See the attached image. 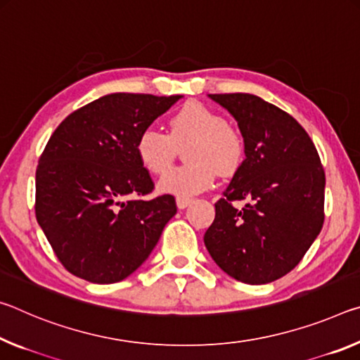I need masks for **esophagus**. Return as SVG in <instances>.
I'll list each match as a JSON object with an SVG mask.
<instances>
[{
	"label": "esophagus",
	"instance_id": "34e87169",
	"mask_svg": "<svg viewBox=\"0 0 360 360\" xmlns=\"http://www.w3.org/2000/svg\"><path fill=\"white\" fill-rule=\"evenodd\" d=\"M190 204H191L190 198H176V207L179 209H186Z\"/></svg>",
	"mask_w": 360,
	"mask_h": 360
}]
</instances>
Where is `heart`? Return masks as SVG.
<instances>
[{"label": "heart", "mask_w": 360, "mask_h": 360, "mask_svg": "<svg viewBox=\"0 0 360 360\" xmlns=\"http://www.w3.org/2000/svg\"><path fill=\"white\" fill-rule=\"evenodd\" d=\"M181 146L186 147L188 164L167 173L176 148ZM135 153L140 166L150 174L167 173L159 180V190L188 198L214 185L217 172L223 176L238 172L245 159V140L220 113L190 102L170 117L167 134L155 127L143 129Z\"/></svg>", "instance_id": "heart-1"}]
</instances>
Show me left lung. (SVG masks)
<instances>
[{"label":"left lung","mask_w":360,"mask_h":360,"mask_svg":"<svg viewBox=\"0 0 360 360\" xmlns=\"http://www.w3.org/2000/svg\"><path fill=\"white\" fill-rule=\"evenodd\" d=\"M245 140L243 167L215 202L204 234L214 262L236 281L268 284L302 262L323 225L326 172L295 117L253 94H210ZM250 201L243 210L236 200Z\"/></svg>","instance_id":"8db88e82"}]
</instances>
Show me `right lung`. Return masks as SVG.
<instances>
[{
  "mask_svg": "<svg viewBox=\"0 0 360 360\" xmlns=\"http://www.w3.org/2000/svg\"><path fill=\"white\" fill-rule=\"evenodd\" d=\"M180 96L108 94L73 111L51 135L37 167L34 214L58 262L94 284L126 279L176 214L140 166V132Z\"/></svg>",
  "mask_w": 360,
  "mask_h": 360,
  "instance_id": "add662e5",
  "label": "right lung"
}]
</instances>
